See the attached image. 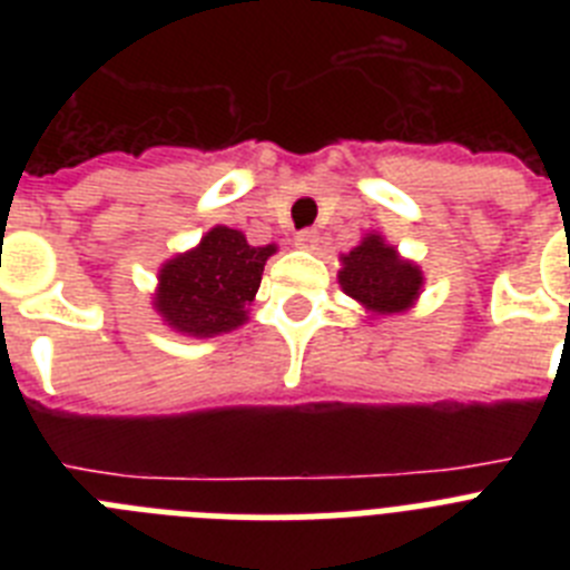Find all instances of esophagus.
I'll return each instance as SVG.
<instances>
[{
	"mask_svg": "<svg viewBox=\"0 0 570 570\" xmlns=\"http://www.w3.org/2000/svg\"><path fill=\"white\" fill-rule=\"evenodd\" d=\"M316 242H320V236H316V230H299L294 239L296 248H305V250H314Z\"/></svg>",
	"mask_w": 570,
	"mask_h": 570,
	"instance_id": "obj_1",
	"label": "esophagus"
}]
</instances>
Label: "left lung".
Segmentation results:
<instances>
[{
	"label": "left lung",
	"mask_w": 570,
	"mask_h": 570,
	"mask_svg": "<svg viewBox=\"0 0 570 570\" xmlns=\"http://www.w3.org/2000/svg\"><path fill=\"white\" fill-rule=\"evenodd\" d=\"M336 274L340 288L356 299L374 320L405 314L416 305L425 285V274L414 259H405L394 245L376 230L365 234L356 248L340 256Z\"/></svg>",
	"instance_id": "obj_1"
}]
</instances>
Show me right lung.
<instances>
[{"mask_svg":"<svg viewBox=\"0 0 570 570\" xmlns=\"http://www.w3.org/2000/svg\"><path fill=\"white\" fill-rule=\"evenodd\" d=\"M274 254L276 245H248L242 230L214 225L194 248L163 262L150 305L176 334H230L248 322V305Z\"/></svg>","mask_w":570,"mask_h":570,"instance_id":"obj_1","label":"right lung"}]
</instances>
